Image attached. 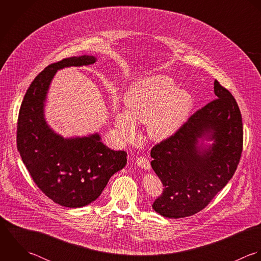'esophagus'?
<instances>
[{
	"instance_id": "obj_1",
	"label": "esophagus",
	"mask_w": 261,
	"mask_h": 261,
	"mask_svg": "<svg viewBox=\"0 0 261 261\" xmlns=\"http://www.w3.org/2000/svg\"><path fill=\"white\" fill-rule=\"evenodd\" d=\"M136 164H137L139 167H141V168H143V169H146V170H149V169L151 168L149 160H148L147 158H145V157H138L137 160H136Z\"/></svg>"
}]
</instances>
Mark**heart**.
Wrapping results in <instances>:
<instances>
[{
  "mask_svg": "<svg viewBox=\"0 0 261 261\" xmlns=\"http://www.w3.org/2000/svg\"><path fill=\"white\" fill-rule=\"evenodd\" d=\"M126 111L115 115L116 126L126 141L138 136L137 123L147 124L148 135L163 140L174 134L190 115L194 99L191 93L175 88L172 79L155 75L135 83L125 96Z\"/></svg>",
  "mask_w": 261,
  "mask_h": 261,
  "instance_id": "b5f03b06",
  "label": "heart"
}]
</instances>
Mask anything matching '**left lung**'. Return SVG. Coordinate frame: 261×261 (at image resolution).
Segmentation results:
<instances>
[{"label":"left lung","instance_id":"8db88e82","mask_svg":"<svg viewBox=\"0 0 261 261\" xmlns=\"http://www.w3.org/2000/svg\"><path fill=\"white\" fill-rule=\"evenodd\" d=\"M216 100L195 114L150 152L164 189L152 205L163 217L178 219L202 211L232 178L243 146L239 107L214 82Z\"/></svg>","mask_w":261,"mask_h":261}]
</instances>
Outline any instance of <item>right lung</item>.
Instances as JSON below:
<instances>
[{"instance_id": "1", "label": "right lung", "mask_w": 261, "mask_h": 261, "mask_svg": "<svg viewBox=\"0 0 261 261\" xmlns=\"http://www.w3.org/2000/svg\"><path fill=\"white\" fill-rule=\"evenodd\" d=\"M96 61L93 55H82L48 65L30 85L19 112L17 147L22 160L37 187L62 207L80 208L96 201L111 176L127 163V153L111 150L99 133L64 138L45 119L47 94L56 71Z\"/></svg>"}]
</instances>
